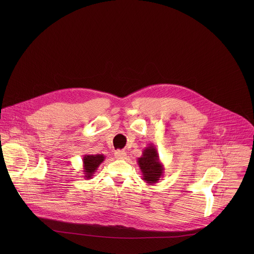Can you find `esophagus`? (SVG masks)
I'll use <instances>...</instances> for the list:
<instances>
[{"instance_id": "1", "label": "esophagus", "mask_w": 254, "mask_h": 254, "mask_svg": "<svg viewBox=\"0 0 254 254\" xmlns=\"http://www.w3.org/2000/svg\"><path fill=\"white\" fill-rule=\"evenodd\" d=\"M126 152L124 151V150H120V149H118V150H115L114 151V156H115V158H117V159H124L125 157H126Z\"/></svg>"}]
</instances>
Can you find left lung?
I'll use <instances>...</instances> for the list:
<instances>
[{"instance_id":"left-lung-1","label":"left lung","mask_w":254,"mask_h":254,"mask_svg":"<svg viewBox=\"0 0 254 254\" xmlns=\"http://www.w3.org/2000/svg\"><path fill=\"white\" fill-rule=\"evenodd\" d=\"M142 172V179L149 186H153L163 176L164 166L160 162L158 151L150 144L143 150V154L137 160Z\"/></svg>"}]
</instances>
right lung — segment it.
I'll return each mask as SVG.
<instances>
[{
    "instance_id": "1",
    "label": "right lung",
    "mask_w": 254,
    "mask_h": 254,
    "mask_svg": "<svg viewBox=\"0 0 254 254\" xmlns=\"http://www.w3.org/2000/svg\"><path fill=\"white\" fill-rule=\"evenodd\" d=\"M106 156L104 154H85L83 157V172L85 179H92L98 167L104 162Z\"/></svg>"
}]
</instances>
